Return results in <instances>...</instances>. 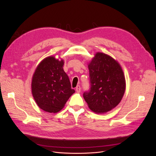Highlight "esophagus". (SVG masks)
Segmentation results:
<instances>
[{
  "instance_id": "esophagus-1",
  "label": "esophagus",
  "mask_w": 156,
  "mask_h": 156,
  "mask_svg": "<svg viewBox=\"0 0 156 156\" xmlns=\"http://www.w3.org/2000/svg\"><path fill=\"white\" fill-rule=\"evenodd\" d=\"M76 91L77 92H80V90H81V88H80V85H78L76 87Z\"/></svg>"
}]
</instances>
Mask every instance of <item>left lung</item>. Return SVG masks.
Listing matches in <instances>:
<instances>
[{
	"label": "left lung",
	"instance_id": "8db88e82",
	"mask_svg": "<svg viewBox=\"0 0 156 156\" xmlns=\"http://www.w3.org/2000/svg\"><path fill=\"white\" fill-rule=\"evenodd\" d=\"M90 90L83 93L89 108L97 114L110 111L119 104L126 89L123 71L110 55L97 52L88 64Z\"/></svg>",
	"mask_w": 156,
	"mask_h": 156
}]
</instances>
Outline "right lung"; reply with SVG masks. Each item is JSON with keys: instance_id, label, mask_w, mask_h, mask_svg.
Returning a JSON list of instances; mask_svg holds the SVG:
<instances>
[{"instance_id": "add662e5", "label": "right lung", "mask_w": 156, "mask_h": 156, "mask_svg": "<svg viewBox=\"0 0 156 156\" xmlns=\"http://www.w3.org/2000/svg\"><path fill=\"white\" fill-rule=\"evenodd\" d=\"M64 63L63 59L47 57L39 63L33 75V97L38 107L46 112H58L75 92L63 69Z\"/></svg>"}]
</instances>
